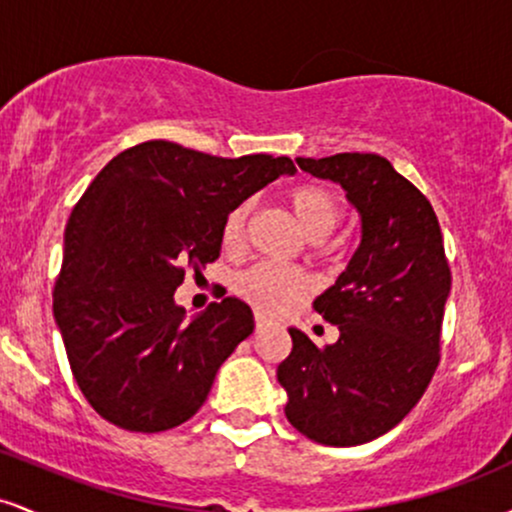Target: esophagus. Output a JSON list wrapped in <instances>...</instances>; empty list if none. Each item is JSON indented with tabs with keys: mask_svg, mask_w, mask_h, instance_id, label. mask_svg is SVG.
I'll return each instance as SVG.
<instances>
[{
	"mask_svg": "<svg viewBox=\"0 0 512 512\" xmlns=\"http://www.w3.org/2000/svg\"><path fill=\"white\" fill-rule=\"evenodd\" d=\"M267 322H269V320H267V317H264L262 313H255V327H257V330H262V327L267 325Z\"/></svg>",
	"mask_w": 512,
	"mask_h": 512,
	"instance_id": "1",
	"label": "esophagus"
}]
</instances>
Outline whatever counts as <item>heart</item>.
Wrapping results in <instances>:
<instances>
[{"instance_id": "1", "label": "heart", "mask_w": 512, "mask_h": 512, "mask_svg": "<svg viewBox=\"0 0 512 512\" xmlns=\"http://www.w3.org/2000/svg\"><path fill=\"white\" fill-rule=\"evenodd\" d=\"M293 216L310 238H322L342 219V202L332 187L320 182H301L289 190ZM250 202L231 207L221 223V243L226 250L240 248L245 238V226L250 219ZM313 289V276L298 267H286L276 262H260L238 276L236 291L262 313H284L298 298Z\"/></svg>"}]
</instances>
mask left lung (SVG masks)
Returning a JSON list of instances; mask_svg holds the SVG:
<instances>
[{
    "mask_svg": "<svg viewBox=\"0 0 512 512\" xmlns=\"http://www.w3.org/2000/svg\"><path fill=\"white\" fill-rule=\"evenodd\" d=\"M334 180L361 214V245L313 308L339 327L315 346L289 330L293 349L276 378L286 419L322 445L349 448L383 436L414 409L440 361L450 267L431 202L378 154L296 158Z\"/></svg>",
    "mask_w": 512,
    "mask_h": 512,
    "instance_id": "obj_1",
    "label": "left lung"
}]
</instances>
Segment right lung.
I'll return each mask as SVG.
<instances>
[{
  "label": "right lung",
  "instance_id": "right-lung-1",
  "mask_svg": "<svg viewBox=\"0 0 512 512\" xmlns=\"http://www.w3.org/2000/svg\"><path fill=\"white\" fill-rule=\"evenodd\" d=\"M291 158H221L151 139L117 154L81 195L52 291L74 380L105 421L158 433L197 414L216 370L255 330L238 298L185 322V269L219 260L221 223Z\"/></svg>",
  "mask_w": 512,
  "mask_h": 512
}]
</instances>
